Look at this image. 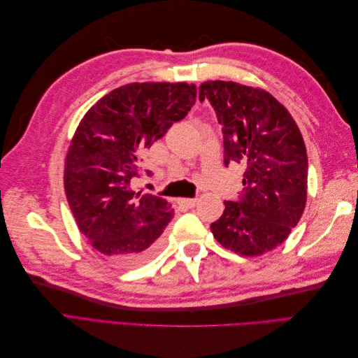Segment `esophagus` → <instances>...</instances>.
Segmentation results:
<instances>
[{
  "mask_svg": "<svg viewBox=\"0 0 358 358\" xmlns=\"http://www.w3.org/2000/svg\"><path fill=\"white\" fill-rule=\"evenodd\" d=\"M178 201H179L180 206H185V208H188V209L194 208V206H196V204L199 203L197 199H179Z\"/></svg>",
  "mask_w": 358,
  "mask_h": 358,
  "instance_id": "obj_1",
  "label": "esophagus"
}]
</instances>
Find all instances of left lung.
<instances>
[{
	"label": "left lung",
	"mask_w": 358,
	"mask_h": 358,
	"mask_svg": "<svg viewBox=\"0 0 358 358\" xmlns=\"http://www.w3.org/2000/svg\"><path fill=\"white\" fill-rule=\"evenodd\" d=\"M222 125L224 164L243 170L239 199L227 200L210 230L224 248L255 257L282 243L300 221L308 189V154L288 110L264 90L236 82L200 86Z\"/></svg>",
	"instance_id": "left-lung-1"
}]
</instances>
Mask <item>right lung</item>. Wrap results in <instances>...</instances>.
<instances>
[{"instance_id":"add662e5","label":"right lung","mask_w":358,"mask_h":358,"mask_svg":"<svg viewBox=\"0 0 358 358\" xmlns=\"http://www.w3.org/2000/svg\"><path fill=\"white\" fill-rule=\"evenodd\" d=\"M196 94L185 82L129 83L96 101L76 129L66 196L82 234L113 264H143L164 243L175 212L164 199L131 189V180L142 175L143 150L188 115Z\"/></svg>"}]
</instances>
